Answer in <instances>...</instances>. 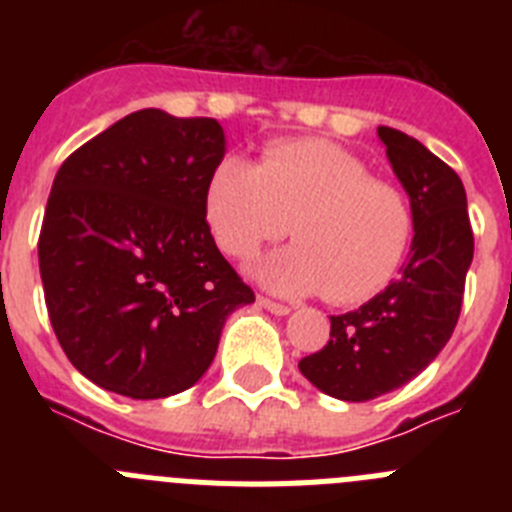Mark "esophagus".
Returning a JSON list of instances; mask_svg holds the SVG:
<instances>
[{"mask_svg":"<svg viewBox=\"0 0 512 512\" xmlns=\"http://www.w3.org/2000/svg\"><path fill=\"white\" fill-rule=\"evenodd\" d=\"M259 302L261 307H266V310L269 312H274V315H289V312H292V307L289 305H282V302H274V300H269V297H264V295H259Z\"/></svg>","mask_w":512,"mask_h":512,"instance_id":"34e87169","label":"esophagus"}]
</instances>
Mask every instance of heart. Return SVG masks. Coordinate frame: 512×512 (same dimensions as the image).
<instances>
[{"mask_svg":"<svg viewBox=\"0 0 512 512\" xmlns=\"http://www.w3.org/2000/svg\"><path fill=\"white\" fill-rule=\"evenodd\" d=\"M287 220L295 243L266 256L256 277L282 295L323 292L333 305L379 295L415 230L408 194L330 140H274L259 164L228 153L212 166L205 223L220 251L251 259L287 233Z\"/></svg>","mask_w":512,"mask_h":512,"instance_id":"obj_1","label":"heart"}]
</instances>
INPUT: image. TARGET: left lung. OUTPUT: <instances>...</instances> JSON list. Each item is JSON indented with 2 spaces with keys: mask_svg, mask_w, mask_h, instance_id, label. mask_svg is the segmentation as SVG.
<instances>
[{
  "mask_svg": "<svg viewBox=\"0 0 512 512\" xmlns=\"http://www.w3.org/2000/svg\"><path fill=\"white\" fill-rule=\"evenodd\" d=\"M410 197L415 235L400 277L359 310L330 318V341L300 361L320 392L366 402L397 390L431 364L456 328L474 256L459 174L420 140L377 130Z\"/></svg>",
  "mask_w": 512,
  "mask_h": 512,
  "instance_id": "8db88e82",
  "label": "left lung"
}]
</instances>
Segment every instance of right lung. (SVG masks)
I'll list each match as a JSON object with an SVG mask.
<instances>
[{
  "label": "right lung",
  "mask_w": 512,
  "mask_h": 512,
  "mask_svg": "<svg viewBox=\"0 0 512 512\" xmlns=\"http://www.w3.org/2000/svg\"><path fill=\"white\" fill-rule=\"evenodd\" d=\"M225 156L212 117L138 110L58 169L38 238L45 307L89 382L133 400L192 387L253 289L217 251L205 184Z\"/></svg>",
  "instance_id": "right-lung-1"
}]
</instances>
